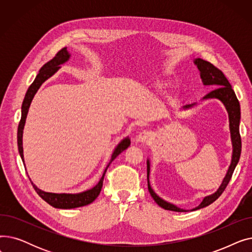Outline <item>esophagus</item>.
I'll use <instances>...</instances> for the list:
<instances>
[{
    "mask_svg": "<svg viewBox=\"0 0 252 252\" xmlns=\"http://www.w3.org/2000/svg\"><path fill=\"white\" fill-rule=\"evenodd\" d=\"M151 137H152L151 131H149V130H143L137 136V141L140 142V143H145V142L149 141Z\"/></svg>",
    "mask_w": 252,
    "mask_h": 252,
    "instance_id": "esophagus-1",
    "label": "esophagus"
}]
</instances>
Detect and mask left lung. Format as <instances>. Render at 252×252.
<instances>
[{"label":"left lung","mask_w":252,"mask_h":252,"mask_svg":"<svg viewBox=\"0 0 252 252\" xmlns=\"http://www.w3.org/2000/svg\"><path fill=\"white\" fill-rule=\"evenodd\" d=\"M194 63L197 65L198 69L200 71V77L203 82V85L205 86H215L217 87L214 91L209 92L207 95L203 97V99H211L216 98L220 100L224 107H226L228 113H229V122H230V131H231V139H232V145H233V155H232V161L229 166V169L227 171L226 177L223 178L222 183L220 186V188L209 196H206L202 202L198 205L197 207L193 208L192 210H197L203 208L205 206H208L213 202H215L218 198L221 195V193L226 189L228 184L232 178V175L234 173V169L239 161V158L241 155V137L239 131V124H240V104L238 101L234 90L232 89L227 77L224 76L221 70H220L214 64H211L208 61H205L201 58H197L194 60ZM194 104L185 106L184 108L192 107ZM149 173H150V162L149 159L147 160V180H148V190L150 192V195L154 199V201L159 205L160 207L166 209V210H173L178 211V213H184L187 211L185 209H182L180 207H177L176 205L171 204L169 202H166L165 200L161 199L158 196L153 189L150 186L149 182Z\"/></svg>","instance_id":"8db88e82"}]
</instances>
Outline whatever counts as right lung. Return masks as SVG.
Wrapping results in <instances>:
<instances>
[{"label":"right lung","instance_id":"right-lung-1","mask_svg":"<svg viewBox=\"0 0 252 252\" xmlns=\"http://www.w3.org/2000/svg\"><path fill=\"white\" fill-rule=\"evenodd\" d=\"M70 57V54L67 52V49L63 48L61 49L57 54L55 55V57L51 59L49 62H47L43 67L39 69L37 75L35 76L33 83L30 86L28 92H26L23 103H22V107H21V119L20 123L18 126V130H17V144H18V150H19V154L21 156V159L24 162V158H23V147H22V134H23V128H24V125H25V119L26 116H28V112L30 109L31 103L35 95V93L37 92V90L39 89V87L42 86V84L47 81L49 77H51L53 74H54L59 68H60V64H63L64 62L67 61ZM130 144V141L128 138L124 139L121 143H119L116 148L114 149L112 155H111V159L109 161V163L106 166L103 176L100 179L99 183L96 185L95 187H93L90 190H87L85 192L82 193H77V194H66V193H61V194H57V193H49V192H45L39 190L35 185L32 182V187L34 188L35 192L39 195V197L44 199L47 203H49L50 205H52L53 207L56 208H62V209H70V208H75V207H81V206H85L88 205L90 203H92L94 201L96 198L98 197V195L101 192L102 186H103V180H104V176L106 170H107L108 166L110 165V163L115 159V158L121 154L123 151H125ZM25 167V164H24Z\"/></svg>","mask_w":252,"mask_h":252}]
</instances>
